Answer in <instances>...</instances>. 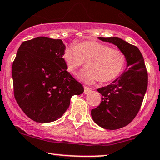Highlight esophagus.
I'll list each match as a JSON object with an SVG mask.
<instances>
[{
  "label": "esophagus",
  "instance_id": "1",
  "mask_svg": "<svg viewBox=\"0 0 160 160\" xmlns=\"http://www.w3.org/2000/svg\"><path fill=\"white\" fill-rule=\"evenodd\" d=\"M91 88H88V87H84V94H88L91 92Z\"/></svg>",
  "mask_w": 160,
  "mask_h": 160
}]
</instances>
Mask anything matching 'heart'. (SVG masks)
Instances as JSON below:
<instances>
[{"label":"heart","instance_id":"heart-1","mask_svg":"<svg viewBox=\"0 0 160 160\" xmlns=\"http://www.w3.org/2000/svg\"><path fill=\"white\" fill-rule=\"evenodd\" d=\"M66 69L76 74L78 69L88 62L86 68L79 78L86 84L100 80L109 82L122 74L126 65L125 55L119 50L96 42H82L67 47L62 54Z\"/></svg>","mask_w":160,"mask_h":160}]
</instances>
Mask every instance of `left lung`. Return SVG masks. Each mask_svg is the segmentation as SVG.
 Instances as JSON below:
<instances>
[{
	"label": "left lung",
	"instance_id": "obj_1",
	"mask_svg": "<svg viewBox=\"0 0 160 160\" xmlns=\"http://www.w3.org/2000/svg\"><path fill=\"white\" fill-rule=\"evenodd\" d=\"M98 38L117 46L126 57L124 72L109 85L98 88L101 103L91 111L92 118L98 126L116 130L130 124L139 111L147 90L148 73L137 47L118 37Z\"/></svg>",
	"mask_w": 160,
	"mask_h": 160
}]
</instances>
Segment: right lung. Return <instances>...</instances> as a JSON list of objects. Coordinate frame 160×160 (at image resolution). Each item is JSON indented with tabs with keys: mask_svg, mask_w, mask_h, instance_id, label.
<instances>
[{
	"mask_svg": "<svg viewBox=\"0 0 160 160\" xmlns=\"http://www.w3.org/2000/svg\"><path fill=\"white\" fill-rule=\"evenodd\" d=\"M61 39L39 36L24 42L12 64L14 95L30 118L48 123L60 118L73 95L84 88L67 72Z\"/></svg>",
	"mask_w": 160,
	"mask_h": 160,
	"instance_id": "right-lung-1",
	"label": "right lung"
}]
</instances>
